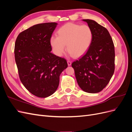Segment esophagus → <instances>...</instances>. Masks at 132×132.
Returning <instances> with one entry per match:
<instances>
[{
  "mask_svg": "<svg viewBox=\"0 0 132 132\" xmlns=\"http://www.w3.org/2000/svg\"><path fill=\"white\" fill-rule=\"evenodd\" d=\"M67 63H68V66H70V65H71V62L70 61H67Z\"/></svg>",
  "mask_w": 132,
  "mask_h": 132,
  "instance_id": "1",
  "label": "esophagus"
}]
</instances>
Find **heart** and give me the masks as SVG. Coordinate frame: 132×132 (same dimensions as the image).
Masks as SVG:
<instances>
[{
    "mask_svg": "<svg viewBox=\"0 0 132 132\" xmlns=\"http://www.w3.org/2000/svg\"><path fill=\"white\" fill-rule=\"evenodd\" d=\"M57 36L51 38L50 43L54 53L62 57L67 50L74 57H79L84 54L93 41V32L87 25L68 23L58 31Z\"/></svg>",
    "mask_w": 132,
    "mask_h": 132,
    "instance_id": "b5f03b06",
    "label": "heart"
}]
</instances>
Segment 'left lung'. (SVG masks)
<instances>
[{"label":"left lung","instance_id":"left-lung-1","mask_svg":"<svg viewBox=\"0 0 132 132\" xmlns=\"http://www.w3.org/2000/svg\"><path fill=\"white\" fill-rule=\"evenodd\" d=\"M82 20L93 30V41L86 53L71 66L80 87L86 93H97L107 86L114 73V46L105 27L93 20Z\"/></svg>","mask_w":132,"mask_h":132}]
</instances>
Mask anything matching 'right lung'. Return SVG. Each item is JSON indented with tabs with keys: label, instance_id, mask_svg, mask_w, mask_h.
<instances>
[{
	"label": "right lung",
	"instance_id": "obj_1",
	"mask_svg": "<svg viewBox=\"0 0 132 132\" xmlns=\"http://www.w3.org/2000/svg\"><path fill=\"white\" fill-rule=\"evenodd\" d=\"M55 22L39 23L20 33L16 39L15 59L19 78L32 94L45 98L57 90L66 59L51 53L50 40Z\"/></svg>",
	"mask_w": 132,
	"mask_h": 132
}]
</instances>
